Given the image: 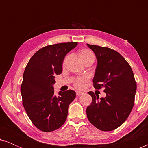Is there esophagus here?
I'll return each instance as SVG.
<instances>
[{"label": "esophagus", "instance_id": "obj_1", "mask_svg": "<svg viewBox=\"0 0 148 148\" xmlns=\"http://www.w3.org/2000/svg\"><path fill=\"white\" fill-rule=\"evenodd\" d=\"M84 93L83 92H80V91H77V92H76V95L77 96H81V95L84 94Z\"/></svg>", "mask_w": 148, "mask_h": 148}]
</instances>
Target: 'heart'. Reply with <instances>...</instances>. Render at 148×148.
Segmentation results:
<instances>
[{
	"mask_svg": "<svg viewBox=\"0 0 148 148\" xmlns=\"http://www.w3.org/2000/svg\"><path fill=\"white\" fill-rule=\"evenodd\" d=\"M79 57L81 58V59L84 61V62H86L89 60H94V54H93L90 50H89L88 49H83L82 50H80ZM66 59H67V57L65 58V60H64V63L65 62ZM88 80H89V77L88 76H84V77H77L74 80L73 85L74 86L77 88H79V89L83 88L85 86V84H86Z\"/></svg>",
	"mask_w": 148,
	"mask_h": 148,
	"instance_id": "heart-1",
	"label": "heart"
}]
</instances>
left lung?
<instances>
[{"label": "left lung", "instance_id": "obj_1", "mask_svg": "<svg viewBox=\"0 0 148 148\" xmlns=\"http://www.w3.org/2000/svg\"><path fill=\"white\" fill-rule=\"evenodd\" d=\"M98 60L93 85L95 89L104 88L105 98L99 100L93 92L88 94L92 102L87 107L90 122L97 129L112 131L120 127L130 114L134 106L137 89L131 66L116 50L88 44Z\"/></svg>", "mask_w": 148, "mask_h": 148}]
</instances>
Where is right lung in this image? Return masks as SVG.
I'll use <instances>...</instances> for the list:
<instances>
[{
	"label": "right lung",
	"mask_w": 148,
	"mask_h": 148,
	"mask_svg": "<svg viewBox=\"0 0 148 148\" xmlns=\"http://www.w3.org/2000/svg\"><path fill=\"white\" fill-rule=\"evenodd\" d=\"M77 42H64L40 48L30 58L21 85L22 104L32 123L40 131L50 132L65 122L69 105L75 98L73 90L54 95L56 75L62 71L64 56Z\"/></svg>",
	"instance_id": "add662e5"
}]
</instances>
